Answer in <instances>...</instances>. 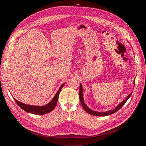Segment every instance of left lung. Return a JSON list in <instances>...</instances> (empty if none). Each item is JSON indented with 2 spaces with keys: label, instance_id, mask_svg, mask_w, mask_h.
<instances>
[{
  "label": "left lung",
  "instance_id": "left-lung-1",
  "mask_svg": "<svg viewBox=\"0 0 146 146\" xmlns=\"http://www.w3.org/2000/svg\"><path fill=\"white\" fill-rule=\"evenodd\" d=\"M134 84H135V80H134ZM132 93V92H131ZM131 93L130 94L129 96L127 97V98L125 100H124L123 101H122V102L119 104V105L117 106V107H116V108H114V110H110V111H105V112H102V113H100V112H97L95 111H93V110H91L90 108H88L87 106L84 103V100H83V89H82V86L80 84V91H79V97H80V102L81 104L82 105V107L83 108V109L85 110V111L86 112H87L88 113H89L91 115H93V116H108L110 115V114H112L113 113H114L115 112L117 111L119 109H121V107L122 106L125 104V103L127 101V100L130 98V97L131 95Z\"/></svg>",
  "mask_w": 146,
  "mask_h": 146
}]
</instances>
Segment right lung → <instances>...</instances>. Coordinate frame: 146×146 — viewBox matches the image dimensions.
Wrapping results in <instances>:
<instances>
[{
  "label": "right lung",
  "mask_w": 146,
  "mask_h": 146,
  "mask_svg": "<svg viewBox=\"0 0 146 146\" xmlns=\"http://www.w3.org/2000/svg\"><path fill=\"white\" fill-rule=\"evenodd\" d=\"M63 85H64V83L60 86L58 92H56V95L54 96V98L52 99L50 102H49L48 104L44 106H41V107H39V106L26 105L23 103L17 101L15 99H14L16 101L17 104L19 106V107L23 110H24L25 111H27L28 113L35 114H45L52 111V110L55 108L57 101H58V99L60 92L61 89H62Z\"/></svg>",
  "instance_id": "add662e5"
}]
</instances>
